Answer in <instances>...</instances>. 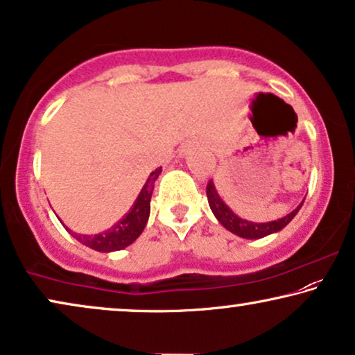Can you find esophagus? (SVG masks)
<instances>
[{
	"mask_svg": "<svg viewBox=\"0 0 355 355\" xmlns=\"http://www.w3.org/2000/svg\"><path fill=\"white\" fill-rule=\"evenodd\" d=\"M182 153H183V154H187V153H188V148H183V149H182Z\"/></svg>",
	"mask_w": 355,
	"mask_h": 355,
	"instance_id": "esophagus-1",
	"label": "esophagus"
}]
</instances>
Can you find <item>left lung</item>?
Returning a JSON list of instances; mask_svg holds the SVG:
<instances>
[{"instance_id": "1", "label": "left lung", "mask_w": 355, "mask_h": 355, "mask_svg": "<svg viewBox=\"0 0 355 355\" xmlns=\"http://www.w3.org/2000/svg\"><path fill=\"white\" fill-rule=\"evenodd\" d=\"M206 193H207L209 207H211V211L214 212V216H216L217 220L220 222V225L223 228H227L228 232H232L233 234H236V236L244 238V239H259V238L268 236V234L272 233H278L279 230H283L294 217H296V214L299 212V209L302 207V202H304L302 201L293 212H289L288 216L278 218V220L257 223V222H249L246 218L238 217L236 214H234L232 209L223 202V199L220 198V194L217 193V188L212 180L207 183Z\"/></svg>"}]
</instances>
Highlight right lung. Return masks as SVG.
<instances>
[{
  "instance_id": "obj_1",
  "label": "right lung",
  "mask_w": 355,
  "mask_h": 355,
  "mask_svg": "<svg viewBox=\"0 0 355 355\" xmlns=\"http://www.w3.org/2000/svg\"><path fill=\"white\" fill-rule=\"evenodd\" d=\"M161 172L162 167H159L154 172L149 173L146 183L143 184L141 191H139L138 198L135 199L130 211L117 223H114L111 228L104 230V232L96 234H83L72 232L71 228L64 225L62 220L61 223L77 241L85 244L87 248H92L98 252L122 251V249L130 246V244L143 233L144 225H146L149 218V212H151V196L154 183H156V180Z\"/></svg>"
}]
</instances>
